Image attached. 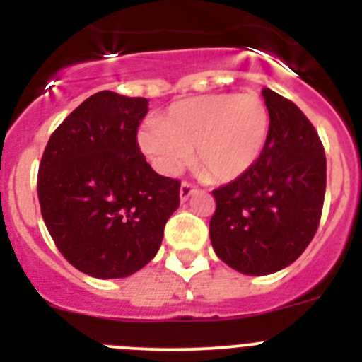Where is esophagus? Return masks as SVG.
Instances as JSON below:
<instances>
[{
	"label": "esophagus",
	"instance_id": "obj_1",
	"mask_svg": "<svg viewBox=\"0 0 362 362\" xmlns=\"http://www.w3.org/2000/svg\"><path fill=\"white\" fill-rule=\"evenodd\" d=\"M194 192H197V188L194 187L192 183H188V181H183V185H181V190H179V196H181V201H187L188 197L194 194Z\"/></svg>",
	"mask_w": 362,
	"mask_h": 362
}]
</instances>
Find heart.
Masks as SVG:
<instances>
[{
  "label": "heart",
  "mask_w": 362,
  "mask_h": 362,
  "mask_svg": "<svg viewBox=\"0 0 362 362\" xmlns=\"http://www.w3.org/2000/svg\"><path fill=\"white\" fill-rule=\"evenodd\" d=\"M270 114L257 94H209L172 105L161 123L139 132V146L163 174H177L194 152L197 172L232 181L259 159Z\"/></svg>",
  "instance_id": "obj_1"
}]
</instances>
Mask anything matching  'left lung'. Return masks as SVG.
I'll use <instances>...</instances> for the list:
<instances>
[{
    "instance_id": "left-lung-1",
    "label": "left lung",
    "mask_w": 362,
    "mask_h": 362,
    "mask_svg": "<svg viewBox=\"0 0 362 362\" xmlns=\"http://www.w3.org/2000/svg\"><path fill=\"white\" fill-rule=\"evenodd\" d=\"M270 130L257 161L212 192L210 241L221 261L246 276L283 270L317 232L326 156L308 117L290 99L263 88Z\"/></svg>"
}]
</instances>
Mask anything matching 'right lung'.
Listing matches in <instances>:
<instances>
[{
  "mask_svg": "<svg viewBox=\"0 0 362 362\" xmlns=\"http://www.w3.org/2000/svg\"><path fill=\"white\" fill-rule=\"evenodd\" d=\"M146 112L145 98L98 92L45 146L41 216L57 250L86 276L117 279L141 270L179 206V179L156 174L137 143Z\"/></svg>",
  "mask_w": 362,
  "mask_h": 362,
  "instance_id": "1",
  "label": "right lung"
}]
</instances>
